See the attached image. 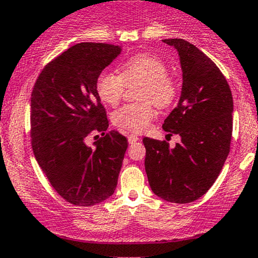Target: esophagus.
I'll return each mask as SVG.
<instances>
[{"instance_id":"1","label":"esophagus","mask_w":258,"mask_h":258,"mask_svg":"<svg viewBox=\"0 0 258 258\" xmlns=\"http://www.w3.org/2000/svg\"><path fill=\"white\" fill-rule=\"evenodd\" d=\"M138 136H136V135H130L128 136V143L130 144H133V143H136V142L138 141Z\"/></svg>"}]
</instances>
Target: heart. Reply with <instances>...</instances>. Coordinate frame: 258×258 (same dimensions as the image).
<instances>
[{
    "instance_id": "heart-1",
    "label": "heart",
    "mask_w": 258,
    "mask_h": 258,
    "mask_svg": "<svg viewBox=\"0 0 258 258\" xmlns=\"http://www.w3.org/2000/svg\"><path fill=\"white\" fill-rule=\"evenodd\" d=\"M141 84L138 99L143 103L126 104L112 114V122L120 128L135 133L149 127L155 112L149 102L160 109L172 104L177 94V85L167 75V67L161 59L148 54L131 57L120 65L119 76L102 72L96 79L98 98L108 105H116L122 97L125 86Z\"/></svg>"
}]
</instances>
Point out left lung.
Wrapping results in <instances>:
<instances>
[{
  "label": "left lung",
  "mask_w": 258,
  "mask_h": 258,
  "mask_svg": "<svg viewBox=\"0 0 258 258\" xmlns=\"http://www.w3.org/2000/svg\"><path fill=\"white\" fill-rule=\"evenodd\" d=\"M179 55L182 91L178 104L162 128L178 135L179 143L144 138V166L153 193L174 204L193 203L217 179L228 154L233 131V97L226 78L194 44L167 38Z\"/></svg>",
  "instance_id": "obj_1"
}]
</instances>
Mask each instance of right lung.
Masks as SVG:
<instances>
[{
  "instance_id": "right-lung-1",
  "label": "right lung",
  "mask_w": 258,
  "mask_h": 258,
  "mask_svg": "<svg viewBox=\"0 0 258 258\" xmlns=\"http://www.w3.org/2000/svg\"><path fill=\"white\" fill-rule=\"evenodd\" d=\"M121 46L82 42L44 67L31 93V141L36 161L53 188L73 205L93 206L114 194L128 147L109 127L96 79ZM92 131L103 132L94 148Z\"/></svg>"
}]
</instances>
